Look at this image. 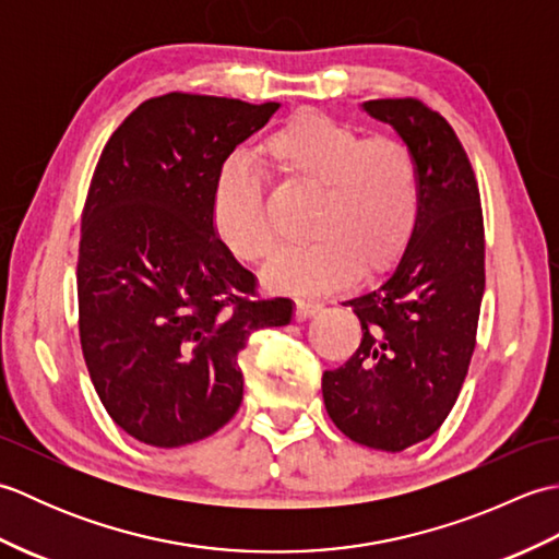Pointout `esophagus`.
<instances>
[{
	"mask_svg": "<svg viewBox=\"0 0 559 559\" xmlns=\"http://www.w3.org/2000/svg\"><path fill=\"white\" fill-rule=\"evenodd\" d=\"M319 310H322V305H319V302L295 300V319H298V322H302V319L314 317Z\"/></svg>",
	"mask_w": 559,
	"mask_h": 559,
	"instance_id": "esophagus-1",
	"label": "esophagus"
}]
</instances>
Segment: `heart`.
<instances>
[{"label":"heart","instance_id":"heart-1","mask_svg":"<svg viewBox=\"0 0 559 559\" xmlns=\"http://www.w3.org/2000/svg\"><path fill=\"white\" fill-rule=\"evenodd\" d=\"M264 168L283 187L307 189L310 242L283 252L266 271L271 288L324 293L394 266L420 218V168L399 139H362L358 129L302 110L259 144ZM213 230L245 264H266L278 247L261 175L242 158L225 163L213 189Z\"/></svg>","mask_w":559,"mask_h":559}]
</instances>
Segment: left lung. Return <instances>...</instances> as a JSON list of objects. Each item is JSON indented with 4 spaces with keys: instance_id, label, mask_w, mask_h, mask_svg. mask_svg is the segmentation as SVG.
I'll return each instance as SVG.
<instances>
[{
    "instance_id": "obj_1",
    "label": "left lung",
    "mask_w": 559,
    "mask_h": 559,
    "mask_svg": "<svg viewBox=\"0 0 559 559\" xmlns=\"http://www.w3.org/2000/svg\"><path fill=\"white\" fill-rule=\"evenodd\" d=\"M420 168V218L382 286L343 302L362 341L322 377L329 418L353 442L403 451L435 435L466 379L485 290L476 175L454 129L415 98L367 100Z\"/></svg>"
}]
</instances>
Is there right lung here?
<instances>
[{"instance_id": "add662e5", "label": "right lung", "mask_w": 559, "mask_h": 559, "mask_svg": "<svg viewBox=\"0 0 559 559\" xmlns=\"http://www.w3.org/2000/svg\"><path fill=\"white\" fill-rule=\"evenodd\" d=\"M278 108L168 93L100 153L81 216L79 336L105 411L139 442L175 449L221 430L242 403L237 353L290 324L293 300L257 298L211 218L223 163Z\"/></svg>"}]
</instances>
